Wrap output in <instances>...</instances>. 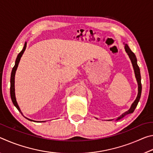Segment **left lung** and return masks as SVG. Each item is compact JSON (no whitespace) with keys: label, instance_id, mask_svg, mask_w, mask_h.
I'll return each instance as SVG.
<instances>
[{"label":"left lung","instance_id":"8db88e82","mask_svg":"<svg viewBox=\"0 0 153 153\" xmlns=\"http://www.w3.org/2000/svg\"><path fill=\"white\" fill-rule=\"evenodd\" d=\"M124 45V48H125V51L126 52V53L128 54V55L129 56V59H130L131 64H132L133 68H134V74H135V77L136 78V81L137 83H138V95H137V97L136 98V100H134V102L131 104L130 108L128 111H127L126 112L123 113L122 115H120V117H118L117 119H116V121L120 120L121 119L123 118L126 115H128V114L132 113L135 108H136L137 105H138V103L140 100V96H141V92H142V84H141V76H140V68L137 64V59L136 56L135 55L132 51H131V49L129 48L128 45L127 44L123 43ZM113 120H110L108 121H111Z\"/></svg>","mask_w":153,"mask_h":153}]
</instances>
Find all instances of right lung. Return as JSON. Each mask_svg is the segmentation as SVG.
I'll use <instances>...</instances> for the list:
<instances>
[{"instance_id": "add662e5", "label": "right lung", "mask_w": 153, "mask_h": 153, "mask_svg": "<svg viewBox=\"0 0 153 153\" xmlns=\"http://www.w3.org/2000/svg\"><path fill=\"white\" fill-rule=\"evenodd\" d=\"M26 46H27V42H25V44H24V48H23V49H22V51H21L19 54H18L16 60H15V66L13 67V68L12 71H11V81H10V82H11V87H10V94H11V98L12 102H13V105H14L15 107L17 108L18 111H19V112L22 114V115H23V113L22 112V111H21V109H20L19 105H18V104H17V100H16V97H15V73H16L18 65H19V63L21 57H22V55H23V54H24V51L25 50V48H26ZM25 117L26 118L27 120H30L31 121H35V122H45V121H34V120H30V119H28L26 117Z\"/></svg>"}]
</instances>
